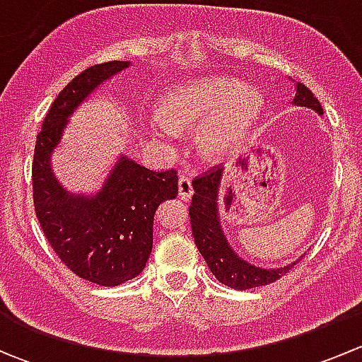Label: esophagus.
Masks as SVG:
<instances>
[{
    "mask_svg": "<svg viewBox=\"0 0 362 362\" xmlns=\"http://www.w3.org/2000/svg\"><path fill=\"white\" fill-rule=\"evenodd\" d=\"M178 194H180L182 199H191L192 196V184L189 177H180L178 178Z\"/></svg>",
    "mask_w": 362,
    "mask_h": 362,
    "instance_id": "1",
    "label": "esophagus"
}]
</instances>
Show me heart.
I'll return each instance as SVG.
<instances>
[{"mask_svg":"<svg viewBox=\"0 0 362 362\" xmlns=\"http://www.w3.org/2000/svg\"><path fill=\"white\" fill-rule=\"evenodd\" d=\"M261 108V94L238 80L206 78L182 83L159 100V117L148 129L171 138L175 129L196 127L198 145L208 158H221L240 144Z\"/></svg>","mask_w":362,"mask_h":362,"instance_id":"heart-1","label":"heart"}]
</instances>
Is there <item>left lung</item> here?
<instances>
[{
    "mask_svg": "<svg viewBox=\"0 0 362 362\" xmlns=\"http://www.w3.org/2000/svg\"><path fill=\"white\" fill-rule=\"evenodd\" d=\"M293 105L312 108L319 115L324 113L319 100L301 82L296 83ZM222 175H224V168L217 166L192 180L194 196H192V203L189 206V215H191V228L196 247L202 252L203 259L206 261L208 268L214 273L215 279L224 286L236 291L268 286V284L275 282L280 276L289 273V269L298 261L291 262L284 268L264 269L243 261L233 250L224 231H222L221 218H218V187H221Z\"/></svg>",
    "mask_w": 362,
    "mask_h": 362,
    "instance_id": "left-lung-1",
    "label": "left lung"
}]
</instances>
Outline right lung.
Here are the masks:
<instances>
[{
  "label": "right lung",
  "instance_id": "right-lung-1",
  "mask_svg": "<svg viewBox=\"0 0 362 362\" xmlns=\"http://www.w3.org/2000/svg\"><path fill=\"white\" fill-rule=\"evenodd\" d=\"M129 61L94 64L59 93L36 136L33 199L40 226L61 261L76 276L103 287L140 275L151 255L154 214L178 194L177 170L154 171L119 158L103 187L93 196L73 194L50 166L69 115Z\"/></svg>",
  "mask_w": 362,
  "mask_h": 362
}]
</instances>
